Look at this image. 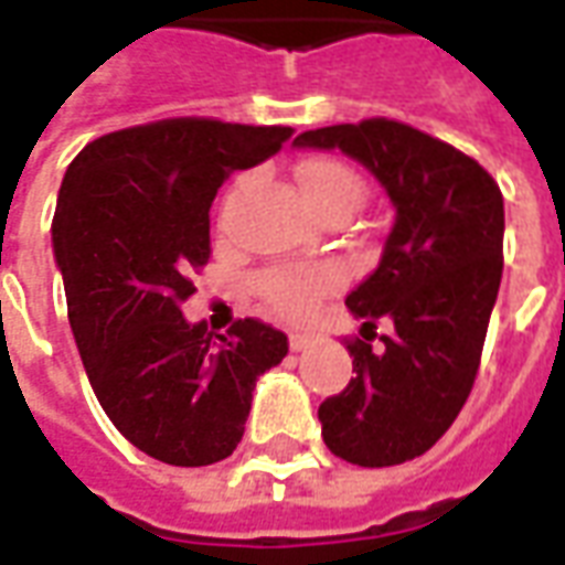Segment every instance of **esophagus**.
<instances>
[{
	"mask_svg": "<svg viewBox=\"0 0 565 565\" xmlns=\"http://www.w3.org/2000/svg\"><path fill=\"white\" fill-rule=\"evenodd\" d=\"M308 347H311V335H305V332H294V335H290V350H294V353H302Z\"/></svg>",
	"mask_w": 565,
	"mask_h": 565,
	"instance_id": "esophagus-1",
	"label": "esophagus"
}]
</instances>
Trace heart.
Masks as SVG:
<instances>
[{
    "label": "heart",
    "mask_w": 565,
    "mask_h": 565,
    "mask_svg": "<svg viewBox=\"0 0 565 565\" xmlns=\"http://www.w3.org/2000/svg\"><path fill=\"white\" fill-rule=\"evenodd\" d=\"M248 179H239V191ZM299 188H302L305 203L311 206L317 218L329 215H353L365 198V185L356 177L353 167H347L338 158H311L299 167ZM335 271L320 269V266H281V269L263 271L257 278L263 302L281 317H305L315 311V305L326 294L335 290Z\"/></svg>",
    "instance_id": "1"
}]
</instances>
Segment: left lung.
<instances>
[{
  "label": "left lung",
  "mask_w": 565,
  "mask_h": 565,
  "mask_svg": "<svg viewBox=\"0 0 565 565\" xmlns=\"http://www.w3.org/2000/svg\"><path fill=\"white\" fill-rule=\"evenodd\" d=\"M296 146L356 158L395 206L380 266L347 296L365 323L347 341L356 377L317 411L323 440L359 467L413 461L473 388L503 278V194L470 154L383 116L305 131ZM380 319L396 332L374 351Z\"/></svg>",
  "instance_id": "obj_1"
}]
</instances>
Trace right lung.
Listing matches in <instances>:
<instances>
[{"instance_id": "1", "label": "right lung", "mask_w": 565, "mask_h": 565, "mask_svg": "<svg viewBox=\"0 0 565 565\" xmlns=\"http://www.w3.org/2000/svg\"><path fill=\"white\" fill-rule=\"evenodd\" d=\"M284 125L179 116L104 134L65 170L53 250L95 398L154 461L206 467L239 446L250 392L287 335L245 317L227 335L182 302L209 263V206L233 170L290 140Z\"/></svg>"}]
</instances>
